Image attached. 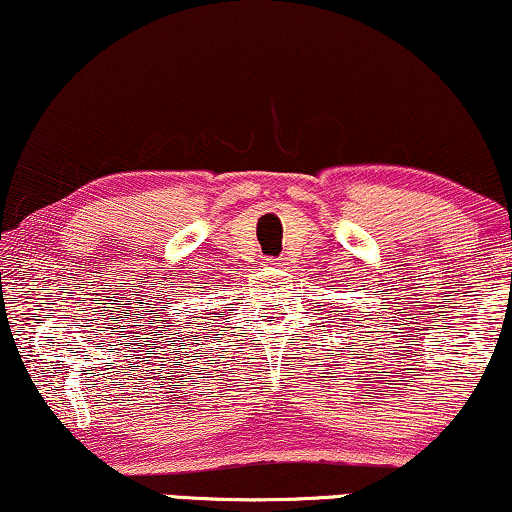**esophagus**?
I'll return each mask as SVG.
<instances>
[{
  "mask_svg": "<svg viewBox=\"0 0 512 512\" xmlns=\"http://www.w3.org/2000/svg\"><path fill=\"white\" fill-rule=\"evenodd\" d=\"M265 265H270V268H281L284 261H281V258H265Z\"/></svg>",
  "mask_w": 512,
  "mask_h": 512,
  "instance_id": "1",
  "label": "esophagus"
}]
</instances>
